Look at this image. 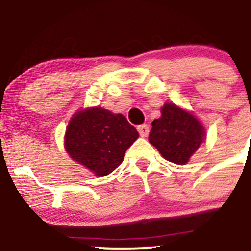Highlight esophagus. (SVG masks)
Instances as JSON below:
<instances>
[{"label":"esophagus","mask_w":251,"mask_h":251,"mask_svg":"<svg viewBox=\"0 0 251 251\" xmlns=\"http://www.w3.org/2000/svg\"><path fill=\"white\" fill-rule=\"evenodd\" d=\"M137 131L138 133H140L141 137H147L149 133V127L148 125H146V124H143V125H138L137 126Z\"/></svg>","instance_id":"esophagus-1"}]
</instances>
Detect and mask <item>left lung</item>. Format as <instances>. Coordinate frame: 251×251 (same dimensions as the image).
Instances as JSON below:
<instances>
[{
	"instance_id": "obj_1",
	"label": "left lung",
	"mask_w": 251,
	"mask_h": 251,
	"mask_svg": "<svg viewBox=\"0 0 251 251\" xmlns=\"http://www.w3.org/2000/svg\"><path fill=\"white\" fill-rule=\"evenodd\" d=\"M203 141L201 124L188 111L171 103H166L161 118L151 123L149 142L171 163L186 164Z\"/></svg>"
}]
</instances>
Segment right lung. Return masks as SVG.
<instances>
[{
  "label": "right lung",
  "instance_id": "add662e5",
  "mask_svg": "<svg viewBox=\"0 0 251 251\" xmlns=\"http://www.w3.org/2000/svg\"><path fill=\"white\" fill-rule=\"evenodd\" d=\"M138 132L121 114L102 108L78 111L68 125L65 148L69 155L97 176L113 173Z\"/></svg>",
  "mask_w": 251,
  "mask_h": 251
}]
</instances>
